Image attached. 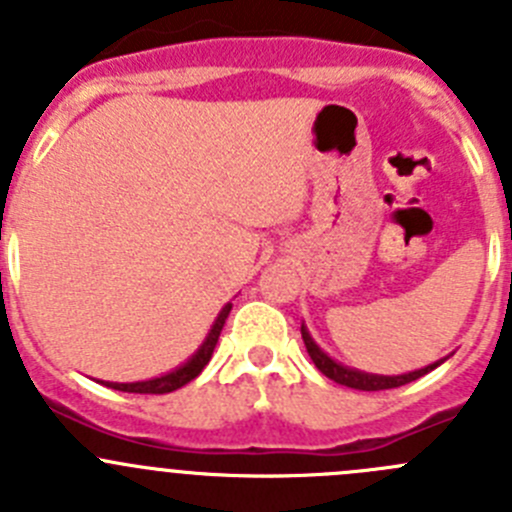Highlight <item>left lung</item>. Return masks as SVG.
I'll list each match as a JSON object with an SVG mask.
<instances>
[{
  "instance_id": "8db88e82",
  "label": "left lung",
  "mask_w": 512,
  "mask_h": 512,
  "mask_svg": "<svg viewBox=\"0 0 512 512\" xmlns=\"http://www.w3.org/2000/svg\"><path fill=\"white\" fill-rule=\"evenodd\" d=\"M300 333H303V343H305V348H308V356L313 358V364L318 366V371H321L323 376H328L331 381H336V384L348 386V389H358V391L396 389V386H404V384H409V381H417L419 376L429 374V371H434L439 364H444V361L450 358V356H444V358H439V361H434V364L424 366V369L409 371V374H399V376L366 374V371L351 369V366L341 364V361H336V358L328 356V353L313 341V336H310V331L305 328V323L300 326Z\"/></svg>"
}]
</instances>
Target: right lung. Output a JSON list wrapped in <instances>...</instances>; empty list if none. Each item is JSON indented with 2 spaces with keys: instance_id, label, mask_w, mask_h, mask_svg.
<instances>
[{
  "instance_id": "right-lung-1",
  "label": "right lung",
  "mask_w": 512,
  "mask_h": 512,
  "mask_svg": "<svg viewBox=\"0 0 512 512\" xmlns=\"http://www.w3.org/2000/svg\"><path fill=\"white\" fill-rule=\"evenodd\" d=\"M229 310H232V303H227L222 310H219V315L214 318L212 328H209L202 346L191 353V358H186L184 364L176 366L174 371H169V374H161L156 376V379H146V381H131V384H118V381H100V384H105L108 389L128 391V394H169V391L181 389V386L189 384L191 379H197V376L202 374L204 366L209 364V358H212L214 346H217L219 333H222V326L224 321H227Z\"/></svg>"
}]
</instances>
